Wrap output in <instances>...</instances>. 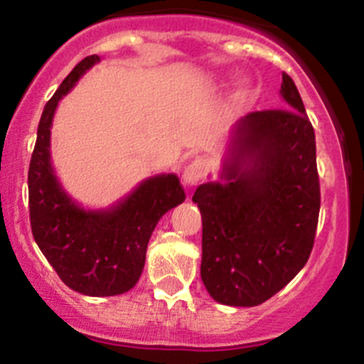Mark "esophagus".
Wrapping results in <instances>:
<instances>
[{
	"label": "esophagus",
	"instance_id": "obj_1",
	"mask_svg": "<svg viewBox=\"0 0 364 364\" xmlns=\"http://www.w3.org/2000/svg\"><path fill=\"white\" fill-rule=\"evenodd\" d=\"M206 163L203 159H196V161L190 163L188 166L185 168V174H183V183L185 186L192 188V186H198L199 183L205 181L206 178Z\"/></svg>",
	"mask_w": 364,
	"mask_h": 364
}]
</instances>
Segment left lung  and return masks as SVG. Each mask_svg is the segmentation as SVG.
Instances as JSON below:
<instances>
[{"mask_svg":"<svg viewBox=\"0 0 364 364\" xmlns=\"http://www.w3.org/2000/svg\"><path fill=\"white\" fill-rule=\"evenodd\" d=\"M287 109L253 111L235 124L220 179L199 185L201 278L215 301L255 307L307 264L320 215L316 138L287 73Z\"/></svg>","mask_w":364,"mask_h":364,"instance_id":"1","label":"left lung"}]
</instances>
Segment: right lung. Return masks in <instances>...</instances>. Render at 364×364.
Wrapping results in <instances>:
<instances>
[{
    "instance_id": "right-lung-1",
    "label": "right lung",
    "mask_w": 364,
    "mask_h": 364,
    "mask_svg": "<svg viewBox=\"0 0 364 364\" xmlns=\"http://www.w3.org/2000/svg\"><path fill=\"white\" fill-rule=\"evenodd\" d=\"M98 60V55L80 60L44 105L28 168V208L33 239L60 280L87 296H114L134 287L156 224L186 196L178 176L161 174L145 179L113 208L90 212L60 188L50 163L53 113Z\"/></svg>"
}]
</instances>
